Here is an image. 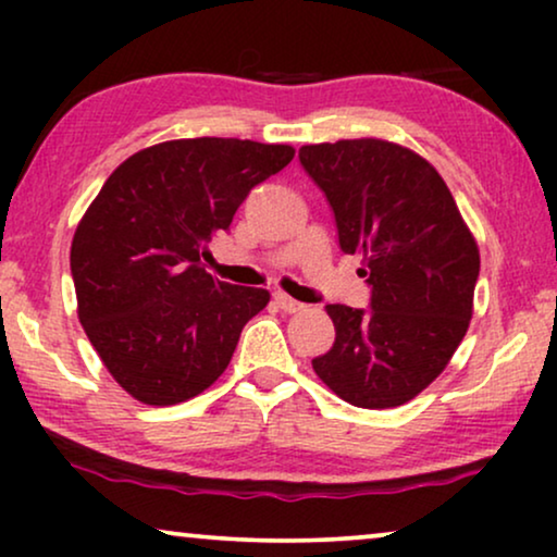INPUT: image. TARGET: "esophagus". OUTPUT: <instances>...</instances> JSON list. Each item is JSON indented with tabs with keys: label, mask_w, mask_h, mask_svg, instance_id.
I'll use <instances>...</instances> for the list:
<instances>
[{
	"label": "esophagus",
	"mask_w": 557,
	"mask_h": 557,
	"mask_svg": "<svg viewBox=\"0 0 557 557\" xmlns=\"http://www.w3.org/2000/svg\"><path fill=\"white\" fill-rule=\"evenodd\" d=\"M273 301H276V307H278V309L288 311V314H296V311H304V304H301V301H296V299H292V296L284 294V292L273 294Z\"/></svg>",
	"instance_id": "obj_1"
}]
</instances>
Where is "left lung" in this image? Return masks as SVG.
Masks as SVG:
<instances>
[{"label":"left lung","mask_w":557,"mask_h":557,"mask_svg":"<svg viewBox=\"0 0 557 557\" xmlns=\"http://www.w3.org/2000/svg\"><path fill=\"white\" fill-rule=\"evenodd\" d=\"M299 159L372 286L370 311L326 307L334 345L311 364L349 406L398 408L446 370L469 330L479 246L444 177L413 149L368 136L307 144Z\"/></svg>","instance_id":"obj_1"}]
</instances>
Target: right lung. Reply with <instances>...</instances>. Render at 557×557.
<instances>
[{"mask_svg":"<svg viewBox=\"0 0 557 557\" xmlns=\"http://www.w3.org/2000/svg\"><path fill=\"white\" fill-rule=\"evenodd\" d=\"M294 159L288 144L172 139L136 151L75 227L78 319L111 377L147 406H177L223 375L265 288L225 284L200 256L250 189Z\"/></svg>","mask_w":557,"mask_h":557,"instance_id":"right-lung-1","label":"right lung"}]
</instances>
